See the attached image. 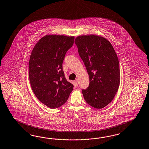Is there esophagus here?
Returning <instances> with one entry per match:
<instances>
[{"label": "esophagus", "mask_w": 149, "mask_h": 149, "mask_svg": "<svg viewBox=\"0 0 149 149\" xmlns=\"http://www.w3.org/2000/svg\"><path fill=\"white\" fill-rule=\"evenodd\" d=\"M75 82H76V84L78 86L79 85V80H78V79H76V81H75Z\"/></svg>", "instance_id": "34e87169"}]
</instances>
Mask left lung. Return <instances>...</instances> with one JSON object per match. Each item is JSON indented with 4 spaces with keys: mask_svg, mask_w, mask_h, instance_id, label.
Returning a JSON list of instances; mask_svg holds the SVG:
<instances>
[{
    "mask_svg": "<svg viewBox=\"0 0 149 149\" xmlns=\"http://www.w3.org/2000/svg\"><path fill=\"white\" fill-rule=\"evenodd\" d=\"M74 42L89 76L90 84L82 90L88 105L100 109L115 97L120 84L118 59L107 39L95 35L77 37Z\"/></svg>",
    "mask_w": 149,
    "mask_h": 149,
    "instance_id": "8db88e82",
    "label": "left lung"
}]
</instances>
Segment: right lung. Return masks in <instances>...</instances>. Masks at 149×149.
Segmentation results:
<instances>
[{
  "label": "right lung",
  "instance_id": "1",
  "mask_svg": "<svg viewBox=\"0 0 149 149\" xmlns=\"http://www.w3.org/2000/svg\"><path fill=\"white\" fill-rule=\"evenodd\" d=\"M74 37L48 35L39 40L31 54L29 72L34 95L51 109L61 107L73 88L65 78L63 63Z\"/></svg>",
  "mask_w": 149,
  "mask_h": 149
}]
</instances>
